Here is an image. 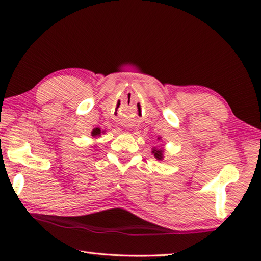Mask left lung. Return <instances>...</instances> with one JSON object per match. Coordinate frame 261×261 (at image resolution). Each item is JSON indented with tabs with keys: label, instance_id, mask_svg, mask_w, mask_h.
Listing matches in <instances>:
<instances>
[{
	"label": "left lung",
	"instance_id": "left-lung-1",
	"mask_svg": "<svg viewBox=\"0 0 261 261\" xmlns=\"http://www.w3.org/2000/svg\"><path fill=\"white\" fill-rule=\"evenodd\" d=\"M158 140H161V138H158ZM152 153H153V156H154V158H157L158 161H161V159H163L164 158V150L163 149H152Z\"/></svg>",
	"mask_w": 261,
	"mask_h": 261
}]
</instances>
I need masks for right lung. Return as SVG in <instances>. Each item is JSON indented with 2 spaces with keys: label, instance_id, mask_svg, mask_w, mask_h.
<instances>
[{
  "label": "right lung",
  "instance_id": "obj_1",
  "mask_svg": "<svg viewBox=\"0 0 261 261\" xmlns=\"http://www.w3.org/2000/svg\"><path fill=\"white\" fill-rule=\"evenodd\" d=\"M100 135V129L99 128H94L93 132H91V136H99Z\"/></svg>",
  "mask_w": 261,
  "mask_h": 261
}]
</instances>
